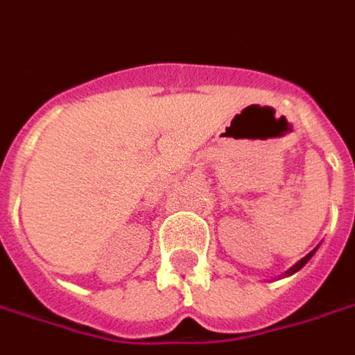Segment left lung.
Wrapping results in <instances>:
<instances>
[{
	"instance_id": "left-lung-1",
	"label": "left lung",
	"mask_w": 355,
	"mask_h": 355,
	"mask_svg": "<svg viewBox=\"0 0 355 355\" xmlns=\"http://www.w3.org/2000/svg\"><path fill=\"white\" fill-rule=\"evenodd\" d=\"M317 249H319V245L313 249V251H309V253H307V255H305L304 259H300V261H297V263H295L294 266H290V268H288V270H286V272L282 276H292V275H295L297 270H302V268H304V266L307 265V261H309V259H311V257L315 255V251H317Z\"/></svg>"
}]
</instances>
